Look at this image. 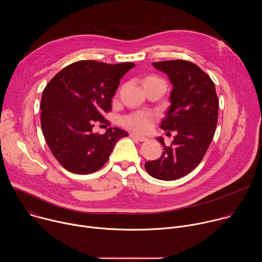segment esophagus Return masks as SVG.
Wrapping results in <instances>:
<instances>
[{"mask_svg":"<svg viewBox=\"0 0 262 262\" xmlns=\"http://www.w3.org/2000/svg\"><path fill=\"white\" fill-rule=\"evenodd\" d=\"M129 136H130L133 139H136V140H138V141H140V142H143V141H146V140H147L146 137L141 136V135H138V134H136V133H132Z\"/></svg>","mask_w":262,"mask_h":262,"instance_id":"34e87169","label":"esophagus"}]
</instances>
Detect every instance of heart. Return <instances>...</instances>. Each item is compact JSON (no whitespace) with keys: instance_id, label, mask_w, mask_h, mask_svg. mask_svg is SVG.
I'll use <instances>...</instances> for the list:
<instances>
[{"instance_id":"obj_1","label":"heart","mask_w":262,"mask_h":262,"mask_svg":"<svg viewBox=\"0 0 262 262\" xmlns=\"http://www.w3.org/2000/svg\"><path fill=\"white\" fill-rule=\"evenodd\" d=\"M147 79H157V78H147ZM151 121L152 118L151 116L144 113V112H141V113H136L133 114L128 117H126L124 119V122L126 123V125H128L130 128L138 130V132H145L147 130L151 125Z\"/></svg>"}]
</instances>
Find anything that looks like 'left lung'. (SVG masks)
<instances>
[{
  "mask_svg": "<svg viewBox=\"0 0 262 262\" xmlns=\"http://www.w3.org/2000/svg\"><path fill=\"white\" fill-rule=\"evenodd\" d=\"M166 73L171 84L170 105L161 128L177 134L162 157L145 163L149 175L161 180H175L193 171L205 156L213 138L219 113V100L211 79L197 65L185 60L154 62Z\"/></svg>",
  "mask_w": 262,
  "mask_h": 262,
  "instance_id": "1",
  "label": "left lung"
}]
</instances>
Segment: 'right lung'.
I'll return each mask as SVG.
<instances>
[{
  "instance_id": "1",
  "label": "right lung",
  "mask_w": 262,
  "mask_h": 262,
  "mask_svg": "<svg viewBox=\"0 0 262 262\" xmlns=\"http://www.w3.org/2000/svg\"><path fill=\"white\" fill-rule=\"evenodd\" d=\"M134 63L106 64L78 61L50 81L41 97V128L57 161L76 174H90L108 160L117 141L127 137L118 127L103 135L92 133L112 107L121 78Z\"/></svg>"
}]
</instances>
